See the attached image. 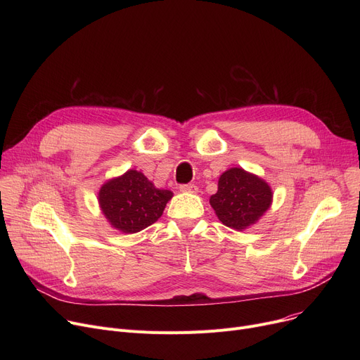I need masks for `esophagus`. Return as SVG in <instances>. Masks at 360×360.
<instances>
[{
  "label": "esophagus",
  "mask_w": 360,
  "mask_h": 360,
  "mask_svg": "<svg viewBox=\"0 0 360 360\" xmlns=\"http://www.w3.org/2000/svg\"><path fill=\"white\" fill-rule=\"evenodd\" d=\"M179 190L182 193H191V194H197L198 193V188L194 185V184H185V185H181Z\"/></svg>",
  "instance_id": "esophagus-1"
}]
</instances>
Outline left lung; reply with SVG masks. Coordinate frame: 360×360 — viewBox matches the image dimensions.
Here are the masks:
<instances>
[{
	"mask_svg": "<svg viewBox=\"0 0 360 360\" xmlns=\"http://www.w3.org/2000/svg\"><path fill=\"white\" fill-rule=\"evenodd\" d=\"M217 193L210 205L219 220L235 231H243L257 223L273 201L270 185L242 167H231L219 178Z\"/></svg>",
	"mask_w": 360,
	"mask_h": 360,
	"instance_id": "obj_1",
	"label": "left lung"
}]
</instances>
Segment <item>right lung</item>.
I'll return each mask as SVG.
<instances>
[{"label": "right lung", "mask_w": 360, "mask_h": 360, "mask_svg": "<svg viewBox=\"0 0 360 360\" xmlns=\"http://www.w3.org/2000/svg\"><path fill=\"white\" fill-rule=\"evenodd\" d=\"M172 197V191L159 190L134 169L105 182L98 194L102 213L122 233H137L153 224Z\"/></svg>", "instance_id": "1"}]
</instances>
